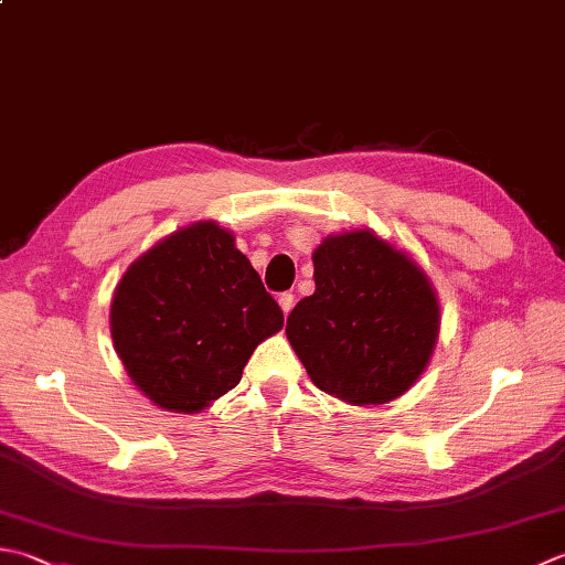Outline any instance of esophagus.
I'll use <instances>...</instances> for the list:
<instances>
[{
    "label": "esophagus",
    "instance_id": "obj_1",
    "mask_svg": "<svg viewBox=\"0 0 565 565\" xmlns=\"http://www.w3.org/2000/svg\"><path fill=\"white\" fill-rule=\"evenodd\" d=\"M279 306H281L284 316H289V313H291V308L296 306V298H294V294H281V296H279Z\"/></svg>",
    "mask_w": 565,
    "mask_h": 565
}]
</instances>
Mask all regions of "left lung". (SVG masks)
Instances as JSON below:
<instances>
[{
	"mask_svg": "<svg viewBox=\"0 0 565 565\" xmlns=\"http://www.w3.org/2000/svg\"><path fill=\"white\" fill-rule=\"evenodd\" d=\"M313 267L316 294L286 320L308 377L358 406L402 396L426 370L438 338L428 276L370 230L323 239Z\"/></svg>",
	"mask_w": 565,
	"mask_h": 565,
	"instance_id": "1",
	"label": "left lung"
}]
</instances>
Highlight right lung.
<instances>
[{
	"label": "right lung",
	"mask_w": 565,
	"mask_h": 565,
	"mask_svg": "<svg viewBox=\"0 0 565 565\" xmlns=\"http://www.w3.org/2000/svg\"><path fill=\"white\" fill-rule=\"evenodd\" d=\"M109 326L131 382L157 406L193 414L239 384L254 348L284 328V313L235 237L195 223L131 264Z\"/></svg>",
	"instance_id": "add662e5"
}]
</instances>
